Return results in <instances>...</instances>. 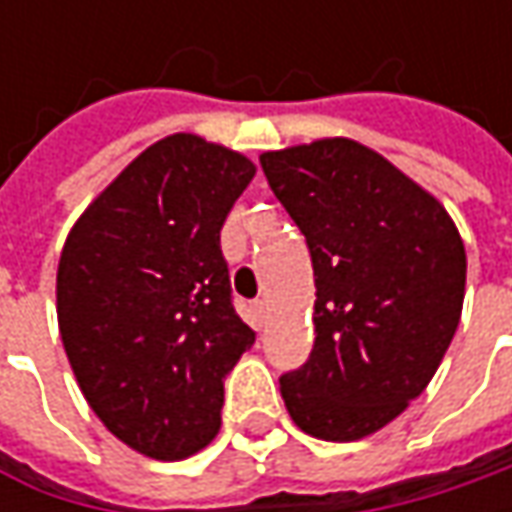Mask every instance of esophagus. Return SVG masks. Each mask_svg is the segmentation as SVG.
Returning <instances> with one entry per match:
<instances>
[{
	"label": "esophagus",
	"instance_id": "esophagus-1",
	"mask_svg": "<svg viewBox=\"0 0 512 512\" xmlns=\"http://www.w3.org/2000/svg\"><path fill=\"white\" fill-rule=\"evenodd\" d=\"M253 316H256L259 322H265V319H267V302H265V299L253 302Z\"/></svg>",
	"mask_w": 512,
	"mask_h": 512
}]
</instances>
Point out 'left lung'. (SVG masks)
I'll list each match as a JSON object with an SVG mask.
<instances>
[{
	"instance_id": "left-lung-1",
	"label": "left lung",
	"mask_w": 512,
	"mask_h": 512,
	"mask_svg": "<svg viewBox=\"0 0 512 512\" xmlns=\"http://www.w3.org/2000/svg\"><path fill=\"white\" fill-rule=\"evenodd\" d=\"M305 233L316 342L279 379L307 436L356 442L430 384L462 319L467 256L444 205L382 153L333 136L259 156Z\"/></svg>"
}]
</instances>
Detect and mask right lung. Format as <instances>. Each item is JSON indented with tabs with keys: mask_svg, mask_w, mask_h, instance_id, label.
Here are the masks:
<instances>
[{
	"mask_svg": "<svg viewBox=\"0 0 512 512\" xmlns=\"http://www.w3.org/2000/svg\"><path fill=\"white\" fill-rule=\"evenodd\" d=\"M253 176L242 153L173 133L85 207L62 247L56 316L73 376L148 459H187L216 439L225 376L256 339L219 245Z\"/></svg>",
	"mask_w": 512,
	"mask_h": 512,
	"instance_id": "add662e5",
	"label": "right lung"
}]
</instances>
